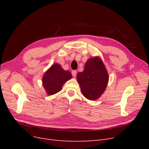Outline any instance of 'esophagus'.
Returning a JSON list of instances; mask_svg holds the SVG:
<instances>
[{
	"mask_svg": "<svg viewBox=\"0 0 149 149\" xmlns=\"http://www.w3.org/2000/svg\"><path fill=\"white\" fill-rule=\"evenodd\" d=\"M77 73V72L76 70H73L72 71V75L73 77H74L76 76Z\"/></svg>",
	"mask_w": 149,
	"mask_h": 149,
	"instance_id": "34e87169",
	"label": "esophagus"
}]
</instances>
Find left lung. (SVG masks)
<instances>
[{"label": "left lung", "mask_w": 149, "mask_h": 149, "mask_svg": "<svg viewBox=\"0 0 149 149\" xmlns=\"http://www.w3.org/2000/svg\"><path fill=\"white\" fill-rule=\"evenodd\" d=\"M77 79L84 97L95 100L105 91L109 75L101 59L95 57L88 60L83 71L77 74Z\"/></svg>", "instance_id": "left-lung-1"}]
</instances>
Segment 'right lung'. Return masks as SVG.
Wrapping results in <instances>:
<instances>
[{"mask_svg":"<svg viewBox=\"0 0 149 149\" xmlns=\"http://www.w3.org/2000/svg\"><path fill=\"white\" fill-rule=\"evenodd\" d=\"M72 78L69 70H65L57 63L52 65L46 70L42 78L43 86L49 95L60 92L63 84Z\"/></svg>","mask_w":149,"mask_h":149,"instance_id":"obj_1","label":"right lung"}]
</instances>
